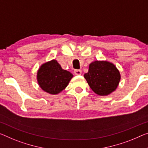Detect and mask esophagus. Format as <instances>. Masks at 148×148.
I'll list each match as a JSON object with an SVG mask.
<instances>
[{"mask_svg": "<svg viewBox=\"0 0 148 148\" xmlns=\"http://www.w3.org/2000/svg\"><path fill=\"white\" fill-rule=\"evenodd\" d=\"M74 73L76 75H80L82 73V71L80 69H75L74 70Z\"/></svg>", "mask_w": 148, "mask_h": 148, "instance_id": "1", "label": "esophagus"}]
</instances>
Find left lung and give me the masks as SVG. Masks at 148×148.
<instances>
[{
    "label": "left lung",
    "mask_w": 148,
    "mask_h": 148,
    "mask_svg": "<svg viewBox=\"0 0 148 148\" xmlns=\"http://www.w3.org/2000/svg\"><path fill=\"white\" fill-rule=\"evenodd\" d=\"M88 85L96 94L106 96L116 89L120 74L113 63L106 61H95L84 75Z\"/></svg>",
    "instance_id": "left-lung-1"
}]
</instances>
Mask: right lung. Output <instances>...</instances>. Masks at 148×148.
Here are the masks:
<instances>
[{
    "label": "right lung",
    "instance_id": "add662e5",
    "mask_svg": "<svg viewBox=\"0 0 148 148\" xmlns=\"http://www.w3.org/2000/svg\"><path fill=\"white\" fill-rule=\"evenodd\" d=\"M73 75L63 69L58 61L53 60L41 65L37 73V80L43 90L57 95L66 88Z\"/></svg>",
    "mask_w": 148,
    "mask_h": 148
}]
</instances>
